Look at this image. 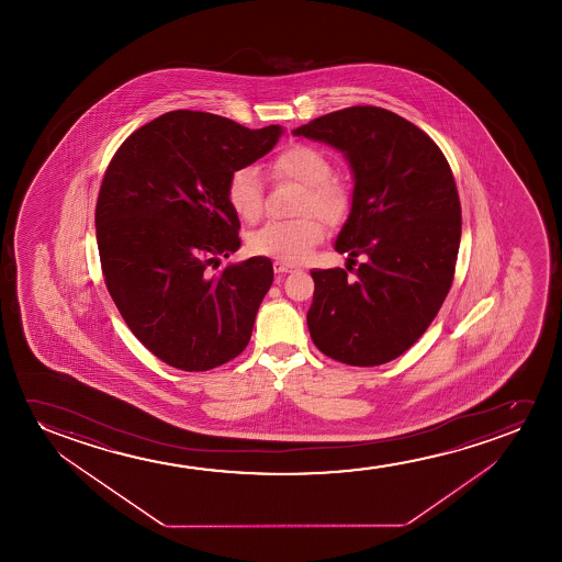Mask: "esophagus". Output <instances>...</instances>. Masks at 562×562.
<instances>
[{"mask_svg": "<svg viewBox=\"0 0 562 562\" xmlns=\"http://www.w3.org/2000/svg\"><path fill=\"white\" fill-rule=\"evenodd\" d=\"M297 267H293L290 262L277 261L274 262V272L277 274H285V272H293Z\"/></svg>", "mask_w": 562, "mask_h": 562, "instance_id": "obj_1", "label": "esophagus"}]
</instances>
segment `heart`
<instances>
[{"label":"heart","instance_id":"b5f03b06","mask_svg":"<svg viewBox=\"0 0 562 562\" xmlns=\"http://www.w3.org/2000/svg\"><path fill=\"white\" fill-rule=\"evenodd\" d=\"M272 170L277 177L290 178L305 186L301 213H316L330 224L346 218L349 193L346 186L331 178L330 159L321 149L307 144L290 146L272 161ZM226 201L241 221L254 223L261 216L262 182L254 167H241L232 172L226 182ZM318 216L262 224L259 231L247 236V247L251 254L282 262L305 261L326 236V228Z\"/></svg>","mask_w":562,"mask_h":562}]
</instances>
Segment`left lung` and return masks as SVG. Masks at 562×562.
<instances>
[{"label":"left lung","mask_w":562,"mask_h":562,"mask_svg":"<svg viewBox=\"0 0 562 562\" xmlns=\"http://www.w3.org/2000/svg\"><path fill=\"white\" fill-rule=\"evenodd\" d=\"M293 136L346 157L353 198L334 247L367 255L355 280L344 269L311 270V338L353 367L393 361L430 326L453 282L461 201L446 155L418 126L372 105L318 116Z\"/></svg>","instance_id":"left-lung-1"}]
</instances>
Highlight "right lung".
Instances as JSON below:
<instances>
[{
  "mask_svg": "<svg viewBox=\"0 0 562 562\" xmlns=\"http://www.w3.org/2000/svg\"><path fill=\"white\" fill-rule=\"evenodd\" d=\"M284 128L170 111L124 139L101 184L95 234L109 293L144 346L175 369L238 357L274 280L267 257L213 270L239 247L226 201L234 170L261 159Z\"/></svg>",
  "mask_w": 562,
  "mask_h": 562,
  "instance_id": "add662e5",
  "label": "right lung"
}]
</instances>
